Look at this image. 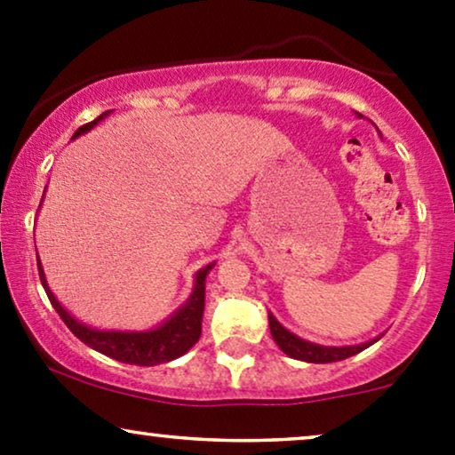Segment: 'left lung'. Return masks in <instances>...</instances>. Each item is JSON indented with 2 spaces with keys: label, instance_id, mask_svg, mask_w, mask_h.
Returning a JSON list of instances; mask_svg holds the SVG:
<instances>
[{
  "label": "left lung",
  "instance_id": "obj_1",
  "mask_svg": "<svg viewBox=\"0 0 455 455\" xmlns=\"http://www.w3.org/2000/svg\"><path fill=\"white\" fill-rule=\"evenodd\" d=\"M269 329H271L273 339H275V344L279 346V350H282L283 354H288L290 358L302 360V363H315V364H327V363H338V360H346V358L354 356V354L366 350V347L381 339V335H379V338H375V339L364 341V344H356V346L313 344V341H307V339L298 338L296 333L288 331V329H285L271 313H269Z\"/></svg>",
  "mask_w": 455,
  "mask_h": 455
}]
</instances>
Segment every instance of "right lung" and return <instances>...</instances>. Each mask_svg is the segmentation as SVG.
Segmentation results:
<instances>
[{"instance_id": "right-lung-1", "label": "right lung", "mask_w": 455, "mask_h": 455, "mask_svg": "<svg viewBox=\"0 0 455 455\" xmlns=\"http://www.w3.org/2000/svg\"><path fill=\"white\" fill-rule=\"evenodd\" d=\"M111 111H105L84 126H80L74 132L72 140L78 139L80 134H86L89 130L97 126L99 122L105 120ZM39 265V277L43 288L47 291L49 302L53 304V308L58 310L61 321L66 323V327L76 335V338L86 344L92 350L105 354V356L120 360V363L128 364H139V366H155L161 363H170L176 360L190 350L201 338V325H203V310H204V279L207 273L213 269L215 263H211L203 269L196 271L195 275V288L188 300L173 313L170 319L159 323L157 327L147 329V331H108V329H92L84 323L68 313V310L58 302V298L53 296V291L49 290L45 273L41 269V260H36Z\"/></svg>"}]
</instances>
